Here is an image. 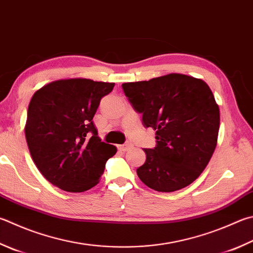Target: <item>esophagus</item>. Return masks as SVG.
<instances>
[{
  "instance_id": "obj_1",
  "label": "esophagus",
  "mask_w": 253,
  "mask_h": 253,
  "mask_svg": "<svg viewBox=\"0 0 253 253\" xmlns=\"http://www.w3.org/2000/svg\"><path fill=\"white\" fill-rule=\"evenodd\" d=\"M131 147H132L131 144H124V145H118L117 148H118V150L124 151V153H125V151L129 150V149L131 148Z\"/></svg>"
}]
</instances>
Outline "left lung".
<instances>
[{
  "label": "left lung",
  "mask_w": 253,
  "mask_h": 253,
  "mask_svg": "<svg viewBox=\"0 0 253 253\" xmlns=\"http://www.w3.org/2000/svg\"><path fill=\"white\" fill-rule=\"evenodd\" d=\"M124 93L145 127L156 130V145L144 149L137 174L147 187L172 192L194 182L217 146L219 106L203 80L168 74L149 81L124 83Z\"/></svg>",
  "instance_id": "8db88e82"
}]
</instances>
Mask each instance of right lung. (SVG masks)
Returning <instances> with one entry per match:
<instances>
[{
    "mask_svg": "<svg viewBox=\"0 0 253 253\" xmlns=\"http://www.w3.org/2000/svg\"><path fill=\"white\" fill-rule=\"evenodd\" d=\"M114 83L68 79L32 97L25 125L30 153L41 173L59 189L83 192L99 182L116 147L97 136L93 117Z\"/></svg>",
    "mask_w": 253,
    "mask_h": 253,
    "instance_id": "right-lung-1",
    "label": "right lung"
}]
</instances>
